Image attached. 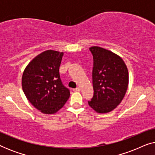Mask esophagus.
<instances>
[{
    "mask_svg": "<svg viewBox=\"0 0 155 155\" xmlns=\"http://www.w3.org/2000/svg\"><path fill=\"white\" fill-rule=\"evenodd\" d=\"M73 91H74V92H80V89L79 87H77L75 89H73Z\"/></svg>",
    "mask_w": 155,
    "mask_h": 155,
    "instance_id": "1",
    "label": "esophagus"
}]
</instances>
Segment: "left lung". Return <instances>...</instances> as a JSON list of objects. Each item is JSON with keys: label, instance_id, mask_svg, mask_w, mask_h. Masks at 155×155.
<instances>
[{"label": "left lung", "instance_id": "obj_1", "mask_svg": "<svg viewBox=\"0 0 155 155\" xmlns=\"http://www.w3.org/2000/svg\"><path fill=\"white\" fill-rule=\"evenodd\" d=\"M90 50L94 59V96L88 104L97 113L107 114L124 98L128 87V71L121 57L115 53L99 46H92Z\"/></svg>", "mask_w": 155, "mask_h": 155}]
</instances>
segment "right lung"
<instances>
[{"label": "right lung", "mask_w": 155, "mask_h": 155, "mask_svg": "<svg viewBox=\"0 0 155 155\" xmlns=\"http://www.w3.org/2000/svg\"><path fill=\"white\" fill-rule=\"evenodd\" d=\"M63 52L46 50L27 65L22 77V87L28 101L44 114H54L70 97L59 74Z\"/></svg>", "instance_id": "add662e5"}]
</instances>
